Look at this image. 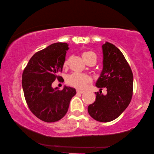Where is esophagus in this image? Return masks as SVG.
<instances>
[{
  "label": "esophagus",
  "mask_w": 154,
  "mask_h": 154,
  "mask_svg": "<svg viewBox=\"0 0 154 154\" xmlns=\"http://www.w3.org/2000/svg\"><path fill=\"white\" fill-rule=\"evenodd\" d=\"M76 91H77V93H78V94H83V93H84L85 91H81V90H79V89H77L76 90Z\"/></svg>",
  "instance_id": "34e87169"
}]
</instances>
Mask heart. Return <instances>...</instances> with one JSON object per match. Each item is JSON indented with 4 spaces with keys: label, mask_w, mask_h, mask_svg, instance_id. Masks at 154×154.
I'll use <instances>...</instances> for the list:
<instances>
[{
    "label": "heart",
    "mask_w": 154,
    "mask_h": 154,
    "mask_svg": "<svg viewBox=\"0 0 154 154\" xmlns=\"http://www.w3.org/2000/svg\"><path fill=\"white\" fill-rule=\"evenodd\" d=\"M91 55H95L94 52L91 51L85 52L82 54L83 59L85 61ZM69 63V59H67L63 63V67H67ZM91 82V78L89 75L87 74H77V73H73L72 74L68 75L66 78V82L67 85L70 86L74 87L77 89H84L87 86L88 83Z\"/></svg>",
    "instance_id": "obj_1"
}]
</instances>
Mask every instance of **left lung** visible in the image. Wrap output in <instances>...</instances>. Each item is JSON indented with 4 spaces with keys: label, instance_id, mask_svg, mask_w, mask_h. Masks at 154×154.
<instances>
[{
    "label": "left lung",
    "instance_id": "left-lung-1",
    "mask_svg": "<svg viewBox=\"0 0 154 154\" xmlns=\"http://www.w3.org/2000/svg\"><path fill=\"white\" fill-rule=\"evenodd\" d=\"M103 69L95 86L96 98L88 106L91 117L100 122H109L119 117L130 103L133 91L132 69L122 52L109 42L103 44ZM106 88L107 94H100Z\"/></svg>",
    "mask_w": 154,
    "mask_h": 154
}]
</instances>
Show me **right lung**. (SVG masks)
Returning <instances> with one entry per match:
<instances>
[{
    "mask_svg": "<svg viewBox=\"0 0 154 154\" xmlns=\"http://www.w3.org/2000/svg\"><path fill=\"white\" fill-rule=\"evenodd\" d=\"M67 43H54L32 56L22 74V85L29 109L45 122H55L66 114L74 88L65 86L63 90L52 88L55 79L59 80L65 60Z\"/></svg>",
    "mask_w": 154,
    "mask_h": 154,
    "instance_id": "1",
    "label": "right lung"
}]
</instances>
